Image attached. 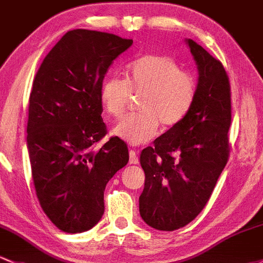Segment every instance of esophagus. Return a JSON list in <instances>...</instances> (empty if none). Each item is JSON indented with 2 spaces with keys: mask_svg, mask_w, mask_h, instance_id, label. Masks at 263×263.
Instances as JSON below:
<instances>
[{
  "mask_svg": "<svg viewBox=\"0 0 263 263\" xmlns=\"http://www.w3.org/2000/svg\"><path fill=\"white\" fill-rule=\"evenodd\" d=\"M138 162H139V159H138L137 152L135 151L129 152V163H130V164H138Z\"/></svg>",
  "mask_w": 263,
  "mask_h": 263,
  "instance_id": "esophagus-1",
  "label": "esophagus"
}]
</instances>
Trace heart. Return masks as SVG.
I'll return each mask as SVG.
<instances>
[{
  "mask_svg": "<svg viewBox=\"0 0 263 263\" xmlns=\"http://www.w3.org/2000/svg\"><path fill=\"white\" fill-rule=\"evenodd\" d=\"M125 78H106L99 98L112 118L125 114L132 95L139 97L142 111L128 115L112 129V134L132 145L151 142L159 132L177 125L188 117L197 98V84L177 61L163 55H144L126 66Z\"/></svg>",
  "mask_w": 263,
  "mask_h": 263,
  "instance_id": "obj_1",
  "label": "heart"
}]
</instances>
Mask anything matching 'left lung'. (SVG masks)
Here are the masks:
<instances>
[{"mask_svg":"<svg viewBox=\"0 0 263 263\" xmlns=\"http://www.w3.org/2000/svg\"><path fill=\"white\" fill-rule=\"evenodd\" d=\"M197 67V98L184 120L143 149L145 173L139 212L159 231H174L193 221L207 204L230 155V79L222 63L191 39Z\"/></svg>","mask_w":263,"mask_h":263,"instance_id":"obj_1","label":"left lung"}]
</instances>
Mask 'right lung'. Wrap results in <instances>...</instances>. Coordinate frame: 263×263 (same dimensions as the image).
<instances>
[{"label": "right lung", "mask_w": 263, "mask_h": 263, "mask_svg": "<svg viewBox=\"0 0 263 263\" xmlns=\"http://www.w3.org/2000/svg\"><path fill=\"white\" fill-rule=\"evenodd\" d=\"M133 40L91 30L66 32L42 61L29 103L27 149L36 196L59 230L89 231L104 214V191L126 165V144L106 135L99 98L112 61Z\"/></svg>", "instance_id": "1"}]
</instances>
